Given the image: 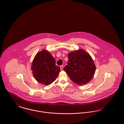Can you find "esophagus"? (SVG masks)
Instances as JSON below:
<instances>
[{"mask_svg": "<svg viewBox=\"0 0 124 124\" xmlns=\"http://www.w3.org/2000/svg\"><path fill=\"white\" fill-rule=\"evenodd\" d=\"M60 70H62L63 69V66H61L60 67Z\"/></svg>", "mask_w": 124, "mask_h": 124, "instance_id": "esophagus-1", "label": "esophagus"}]
</instances>
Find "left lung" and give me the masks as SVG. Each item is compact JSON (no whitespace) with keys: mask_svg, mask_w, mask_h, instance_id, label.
I'll return each instance as SVG.
<instances>
[{"mask_svg":"<svg viewBox=\"0 0 124 124\" xmlns=\"http://www.w3.org/2000/svg\"><path fill=\"white\" fill-rule=\"evenodd\" d=\"M68 57L67 65L64 70L71 80L79 85L90 82L96 71L95 63L90 54L81 49L72 51Z\"/></svg>","mask_w":124,"mask_h":124,"instance_id":"8db88e82","label":"left lung"}]
</instances>
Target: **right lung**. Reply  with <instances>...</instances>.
I'll return each instance as SVG.
<instances>
[{"instance_id":"1","label":"right lung","mask_w":124,"mask_h":124,"mask_svg":"<svg viewBox=\"0 0 124 124\" xmlns=\"http://www.w3.org/2000/svg\"><path fill=\"white\" fill-rule=\"evenodd\" d=\"M31 69L34 78L39 83L48 85L55 81L60 71L56 61L45 49L39 52L34 58Z\"/></svg>"}]
</instances>
